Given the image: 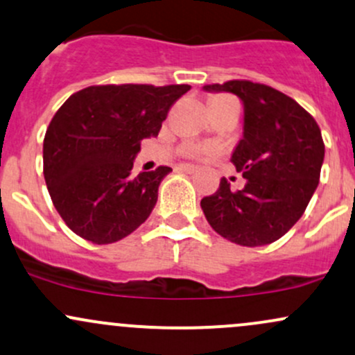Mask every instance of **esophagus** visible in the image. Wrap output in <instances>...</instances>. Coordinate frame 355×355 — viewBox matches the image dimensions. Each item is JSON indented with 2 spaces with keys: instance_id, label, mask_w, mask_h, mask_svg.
<instances>
[{
  "instance_id": "1",
  "label": "esophagus",
  "mask_w": 355,
  "mask_h": 355,
  "mask_svg": "<svg viewBox=\"0 0 355 355\" xmlns=\"http://www.w3.org/2000/svg\"><path fill=\"white\" fill-rule=\"evenodd\" d=\"M178 168L187 171V173H196V171L198 170L197 166H193V165H178Z\"/></svg>"
}]
</instances>
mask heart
Segmentation results:
<instances>
[{
    "mask_svg": "<svg viewBox=\"0 0 355 355\" xmlns=\"http://www.w3.org/2000/svg\"><path fill=\"white\" fill-rule=\"evenodd\" d=\"M225 101H232V99H231V97H216V99L212 101V104L225 103ZM185 153H187V155H204V153H209V150H207V148H204V146L187 145V148H185Z\"/></svg>",
    "mask_w": 355,
    "mask_h": 355,
    "instance_id": "obj_1",
    "label": "heart"
}]
</instances>
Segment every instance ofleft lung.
<instances>
[{
	"instance_id": "left-lung-1",
	"label": "left lung",
	"mask_w": 355,
	"mask_h": 355,
	"mask_svg": "<svg viewBox=\"0 0 355 355\" xmlns=\"http://www.w3.org/2000/svg\"><path fill=\"white\" fill-rule=\"evenodd\" d=\"M205 92H232L244 106L243 138L231 162L246 178L232 192L225 178L200 207L210 227L239 246L285 236L305 212L320 180L325 145L318 124L297 101L264 84L229 80Z\"/></svg>"
}]
</instances>
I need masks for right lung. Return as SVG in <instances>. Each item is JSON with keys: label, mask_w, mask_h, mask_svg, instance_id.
I'll list each match as a JSON object with an SVG mask.
<instances>
[{"label": "right lung", "mask_w": 355, "mask_h": 355, "mask_svg": "<svg viewBox=\"0 0 355 355\" xmlns=\"http://www.w3.org/2000/svg\"><path fill=\"white\" fill-rule=\"evenodd\" d=\"M190 85H91L62 104L44 139V177L69 229L94 244L130 236L150 217L170 166L131 173L145 138Z\"/></svg>", "instance_id": "add662e5"}]
</instances>
